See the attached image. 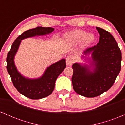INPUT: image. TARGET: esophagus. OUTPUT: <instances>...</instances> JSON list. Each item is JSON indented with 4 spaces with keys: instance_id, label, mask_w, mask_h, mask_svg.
Instances as JSON below:
<instances>
[{
    "instance_id": "34e87169",
    "label": "esophagus",
    "mask_w": 125,
    "mask_h": 125,
    "mask_svg": "<svg viewBox=\"0 0 125 125\" xmlns=\"http://www.w3.org/2000/svg\"><path fill=\"white\" fill-rule=\"evenodd\" d=\"M75 61V58L73 55L67 56L66 58V62L67 66H72Z\"/></svg>"
}]
</instances>
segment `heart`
<instances>
[{
    "label": "heart",
    "mask_w": 125,
    "mask_h": 125,
    "mask_svg": "<svg viewBox=\"0 0 125 125\" xmlns=\"http://www.w3.org/2000/svg\"><path fill=\"white\" fill-rule=\"evenodd\" d=\"M68 40L73 44H79L82 42L84 45H88L94 42V36L93 34L88 33L81 30L72 31L67 35Z\"/></svg>",
    "instance_id": "obj_1"
}]
</instances>
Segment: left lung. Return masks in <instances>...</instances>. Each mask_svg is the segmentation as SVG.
I'll return each mask as SVG.
<instances>
[{
    "instance_id": "8db88e82",
    "label": "left lung",
    "mask_w": 125,
    "mask_h": 125,
    "mask_svg": "<svg viewBox=\"0 0 125 125\" xmlns=\"http://www.w3.org/2000/svg\"><path fill=\"white\" fill-rule=\"evenodd\" d=\"M96 29L99 42L81 56L86 63L72 65L73 87L77 94L87 97L97 96L109 89L121 69V51L116 40L105 30L99 27Z\"/></svg>"
}]
</instances>
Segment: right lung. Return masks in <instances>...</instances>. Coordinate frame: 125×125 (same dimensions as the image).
Returning a JSON list of instances; mask_svg holds the SVG:
<instances>
[{
	"label": "right lung",
	"mask_w": 125,
	"mask_h": 125,
	"mask_svg": "<svg viewBox=\"0 0 125 125\" xmlns=\"http://www.w3.org/2000/svg\"><path fill=\"white\" fill-rule=\"evenodd\" d=\"M52 28L37 27L26 31L16 39L7 56V70L14 86L21 94L31 99H40L50 95L54 89L56 79L66 67V60H60L47 67L43 74L38 78H28L22 75L16 66L15 57L22 40L37 36L49 35Z\"/></svg>",
	"instance_id": "right-lung-1"
}]
</instances>
